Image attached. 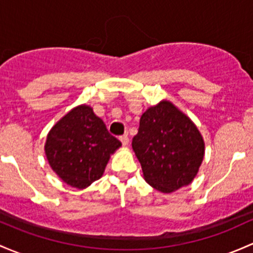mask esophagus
Instances as JSON below:
<instances>
[{
    "label": "esophagus",
    "instance_id": "esophagus-1",
    "mask_svg": "<svg viewBox=\"0 0 253 253\" xmlns=\"http://www.w3.org/2000/svg\"><path fill=\"white\" fill-rule=\"evenodd\" d=\"M120 140H121V143H122V145H124V147H127V145H128L129 139H128V135H127V134L121 135V137H120Z\"/></svg>",
    "mask_w": 253,
    "mask_h": 253
}]
</instances>
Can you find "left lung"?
I'll use <instances>...</instances> for the list:
<instances>
[{
	"label": "left lung",
	"instance_id": "left-lung-1",
	"mask_svg": "<svg viewBox=\"0 0 253 253\" xmlns=\"http://www.w3.org/2000/svg\"><path fill=\"white\" fill-rule=\"evenodd\" d=\"M132 148L145 182L161 193L189 185L205 156V142L189 116L169 100L145 110Z\"/></svg>",
	"mask_w": 253,
	"mask_h": 253
}]
</instances>
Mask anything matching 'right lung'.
Instances as JSON below:
<instances>
[{"label":"right lung","mask_w":253,"mask_h":253,"mask_svg":"<svg viewBox=\"0 0 253 253\" xmlns=\"http://www.w3.org/2000/svg\"><path fill=\"white\" fill-rule=\"evenodd\" d=\"M121 142L106 129L89 105L71 109L50 128L44 153L50 169L68 185L89 187L105 171Z\"/></svg>","instance_id":"1"}]
</instances>
